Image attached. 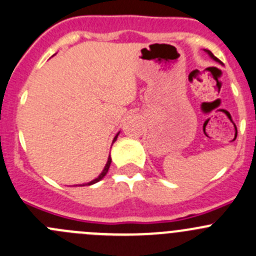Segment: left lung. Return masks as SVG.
Listing matches in <instances>:
<instances>
[{
  "label": "left lung",
  "mask_w": 256,
  "mask_h": 256,
  "mask_svg": "<svg viewBox=\"0 0 256 256\" xmlns=\"http://www.w3.org/2000/svg\"><path fill=\"white\" fill-rule=\"evenodd\" d=\"M205 51H206V52H208V54H209V56H210V57H212V58H214V60H215V61H219V58H216V57H215V56H214V54H212V51H209V50H205Z\"/></svg>",
  "instance_id": "1"
}]
</instances>
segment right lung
Returning a JSON list of instances; mask_svg holds the SVG:
<instances>
[{
  "label": "right lung",
  "instance_id": "1",
  "mask_svg": "<svg viewBox=\"0 0 256 256\" xmlns=\"http://www.w3.org/2000/svg\"><path fill=\"white\" fill-rule=\"evenodd\" d=\"M118 135L115 136V138H114V141H116V138H118ZM110 165H111V158L110 156H108V162H106V165H105V168H104V170H102V172L100 174V175L98 176V178H95V180H92V181H90V182H88L86 184V185H92V184H96V182H98V181L101 180V178H104V176L106 175V174H108V168H110Z\"/></svg>",
  "mask_w": 256,
  "mask_h": 256
}]
</instances>
